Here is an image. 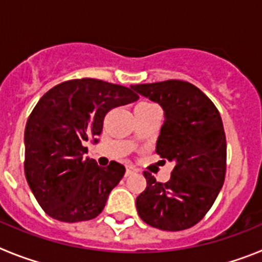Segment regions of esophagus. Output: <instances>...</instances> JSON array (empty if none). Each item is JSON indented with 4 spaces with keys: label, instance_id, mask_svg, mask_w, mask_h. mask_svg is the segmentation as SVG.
Here are the masks:
<instances>
[{
    "label": "esophagus",
    "instance_id": "1",
    "mask_svg": "<svg viewBox=\"0 0 262 262\" xmlns=\"http://www.w3.org/2000/svg\"><path fill=\"white\" fill-rule=\"evenodd\" d=\"M136 172V169H135V166H133V165H126V176H129V174H133V173H135Z\"/></svg>",
    "mask_w": 262,
    "mask_h": 262
}]
</instances>
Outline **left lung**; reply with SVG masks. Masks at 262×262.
<instances>
[{
  "label": "left lung",
  "mask_w": 262,
  "mask_h": 262,
  "mask_svg": "<svg viewBox=\"0 0 262 262\" xmlns=\"http://www.w3.org/2000/svg\"><path fill=\"white\" fill-rule=\"evenodd\" d=\"M131 89L164 110L156 152L174 163L165 184L144 172L147 187L136 198L139 216L164 231L190 228L211 209L223 186L227 144L221 114L209 97L186 81L133 85Z\"/></svg>",
  "instance_id": "left-lung-1"
}]
</instances>
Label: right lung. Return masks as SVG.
<instances>
[{
  "instance_id": "1",
  "label": "right lung",
  "mask_w": 262,
  "mask_h": 262,
  "mask_svg": "<svg viewBox=\"0 0 262 262\" xmlns=\"http://www.w3.org/2000/svg\"><path fill=\"white\" fill-rule=\"evenodd\" d=\"M138 99L131 88L96 78L66 81L39 99L25 129V174L51 217L76 223L102 212L126 169L115 161L99 166L84 144L98 142L111 108Z\"/></svg>"
}]
</instances>
